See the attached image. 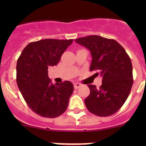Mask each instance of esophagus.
I'll return each instance as SVG.
<instances>
[{
  "mask_svg": "<svg viewBox=\"0 0 146 146\" xmlns=\"http://www.w3.org/2000/svg\"><path fill=\"white\" fill-rule=\"evenodd\" d=\"M81 86V84L80 83H78V82H75V83H74V89H77L78 88H80Z\"/></svg>",
  "mask_w": 146,
  "mask_h": 146,
  "instance_id": "esophagus-1",
  "label": "esophagus"
}]
</instances>
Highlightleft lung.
I'll use <instances>...</instances> for the list:
<instances>
[{"label": "left lung", "mask_w": 146, "mask_h": 146, "mask_svg": "<svg viewBox=\"0 0 146 146\" xmlns=\"http://www.w3.org/2000/svg\"><path fill=\"white\" fill-rule=\"evenodd\" d=\"M75 42L88 49L92 56L90 71H97L102 84L88 85L90 94L85 104L93 114L110 116L123 106L133 85L132 64L123 47L115 40L94 35L76 38Z\"/></svg>", "instance_id": "8db88e82"}]
</instances>
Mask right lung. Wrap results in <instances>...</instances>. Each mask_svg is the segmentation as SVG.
Returning <instances> with one entry per match:
<instances>
[{"instance_id": "right-lung-1", "label": "right lung", "mask_w": 146, "mask_h": 146, "mask_svg": "<svg viewBox=\"0 0 146 146\" xmlns=\"http://www.w3.org/2000/svg\"><path fill=\"white\" fill-rule=\"evenodd\" d=\"M73 39L46 38L31 42L17 63V84L25 102L44 118H56L66 110L74 91L69 81L52 85L48 67L56 66Z\"/></svg>"}]
</instances>
